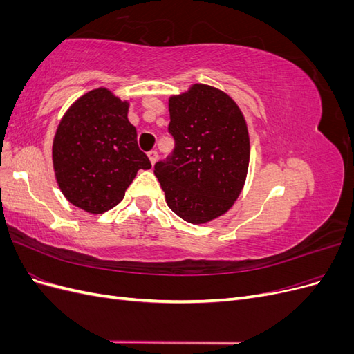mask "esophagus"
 <instances>
[{
    "instance_id": "esophagus-1",
    "label": "esophagus",
    "mask_w": 354,
    "mask_h": 354,
    "mask_svg": "<svg viewBox=\"0 0 354 354\" xmlns=\"http://www.w3.org/2000/svg\"><path fill=\"white\" fill-rule=\"evenodd\" d=\"M147 156H149V159H151V162L155 164L156 159H158V152L156 151H151V152L147 153Z\"/></svg>"
}]
</instances>
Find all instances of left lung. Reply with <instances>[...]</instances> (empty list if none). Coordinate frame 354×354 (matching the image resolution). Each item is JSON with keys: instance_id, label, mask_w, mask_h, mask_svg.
Masks as SVG:
<instances>
[{"instance_id": "left-lung-1", "label": "left lung", "mask_w": 354, "mask_h": 354, "mask_svg": "<svg viewBox=\"0 0 354 354\" xmlns=\"http://www.w3.org/2000/svg\"><path fill=\"white\" fill-rule=\"evenodd\" d=\"M174 151L155 164L168 207L201 224L223 216L238 199L250 164L245 118L232 97L205 84L169 97Z\"/></svg>"}]
</instances>
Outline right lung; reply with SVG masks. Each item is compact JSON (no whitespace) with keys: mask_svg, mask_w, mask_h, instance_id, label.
Here are the masks:
<instances>
[{"mask_svg":"<svg viewBox=\"0 0 354 354\" xmlns=\"http://www.w3.org/2000/svg\"><path fill=\"white\" fill-rule=\"evenodd\" d=\"M128 102L95 88L75 102L57 127L53 165L60 190L84 211L102 214L120 203L138 169L151 160L138 149Z\"/></svg>","mask_w":354,"mask_h":354,"instance_id":"1","label":"right lung"}]
</instances>
